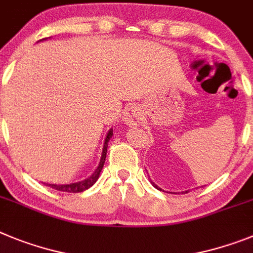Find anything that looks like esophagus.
Instances as JSON below:
<instances>
[{
	"instance_id": "1",
	"label": "esophagus",
	"mask_w": 253,
	"mask_h": 253,
	"mask_svg": "<svg viewBox=\"0 0 253 253\" xmlns=\"http://www.w3.org/2000/svg\"><path fill=\"white\" fill-rule=\"evenodd\" d=\"M122 121L124 124L129 127H139L142 121V112L137 105H132L127 108L122 114Z\"/></svg>"
}]
</instances>
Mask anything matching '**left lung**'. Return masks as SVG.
Listing matches in <instances>:
<instances>
[{
    "label": "left lung",
    "instance_id": "obj_1",
    "mask_svg": "<svg viewBox=\"0 0 253 253\" xmlns=\"http://www.w3.org/2000/svg\"><path fill=\"white\" fill-rule=\"evenodd\" d=\"M149 181H150V183H151V184H153L154 187L157 188V190H159V191H163V190H162V188H160V187H158L157 184L154 183V182H153V181H151V179H150V178H149ZM187 192H188V191H182V193H187ZM169 193H174V192H169Z\"/></svg>",
    "mask_w": 253,
    "mask_h": 253
}]
</instances>
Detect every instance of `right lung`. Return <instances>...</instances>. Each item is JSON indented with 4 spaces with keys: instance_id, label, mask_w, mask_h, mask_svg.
<instances>
[{
    "instance_id": "right-lung-1",
    "label": "right lung",
    "mask_w": 253,
    "mask_h": 253,
    "mask_svg": "<svg viewBox=\"0 0 253 253\" xmlns=\"http://www.w3.org/2000/svg\"><path fill=\"white\" fill-rule=\"evenodd\" d=\"M47 39V38H45ZM45 39H42V41H45ZM112 136H113V128H111L107 133L104 139V144H103V150H102V157H100L99 164L96 167V169L93 172V174L87 177L86 179L80 182H75V183H67V184H56V183H44L45 186L48 187L53 188V190L57 191H62V192H71V193H78V192H83V191L87 190L98 181L99 178L100 172H102L103 166H104L105 158H107V149H108V142L109 140L112 139Z\"/></svg>"
}]
</instances>
